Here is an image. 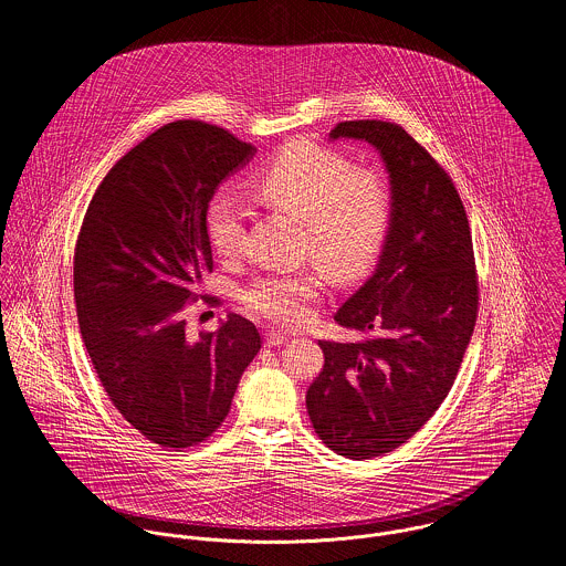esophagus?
I'll use <instances>...</instances> for the list:
<instances>
[{"label": "esophagus", "instance_id": "esophagus-1", "mask_svg": "<svg viewBox=\"0 0 566 566\" xmlns=\"http://www.w3.org/2000/svg\"><path fill=\"white\" fill-rule=\"evenodd\" d=\"M287 339H290V335L279 333V331H270V333L265 335V344L272 346V348H274V346H283Z\"/></svg>", "mask_w": 566, "mask_h": 566}]
</instances>
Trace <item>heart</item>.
Returning <instances> with one entry per match:
<instances>
[{
  "label": "heart",
  "instance_id": "1",
  "mask_svg": "<svg viewBox=\"0 0 566 566\" xmlns=\"http://www.w3.org/2000/svg\"><path fill=\"white\" fill-rule=\"evenodd\" d=\"M254 196L270 209L305 222L303 248L337 281L364 276L377 261L392 220L388 180L361 169L346 155L292 144L259 167L250 180ZM205 229L220 256H235L245 233V211L231 193H216L205 209ZM323 276L314 268L256 276L242 292L250 314L283 326L307 321V307L321 294Z\"/></svg>",
  "mask_w": 566,
  "mask_h": 566
}]
</instances>
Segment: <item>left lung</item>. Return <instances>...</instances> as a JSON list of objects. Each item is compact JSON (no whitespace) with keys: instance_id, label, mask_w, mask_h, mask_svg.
<instances>
[{"instance_id":"left-lung-1","label":"left lung","mask_w":566,"mask_h":566,"mask_svg":"<svg viewBox=\"0 0 566 566\" xmlns=\"http://www.w3.org/2000/svg\"><path fill=\"white\" fill-rule=\"evenodd\" d=\"M328 139L370 144L392 193L379 263L335 314L373 337L321 339L323 370L307 390L324 444L370 460L401 447L447 399L478 321L475 254L453 180L399 124L342 122Z\"/></svg>"}]
</instances>
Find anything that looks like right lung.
<instances>
[{"instance_id":"1","label":"right lung","mask_w":566,"mask_h":566,"mask_svg":"<svg viewBox=\"0 0 566 566\" xmlns=\"http://www.w3.org/2000/svg\"><path fill=\"white\" fill-rule=\"evenodd\" d=\"M256 148L180 119L146 137L95 189L74 254L82 342L119 413L165 449L207 440L261 348L238 314L187 335L185 307L213 270L205 209Z\"/></svg>"}]
</instances>
